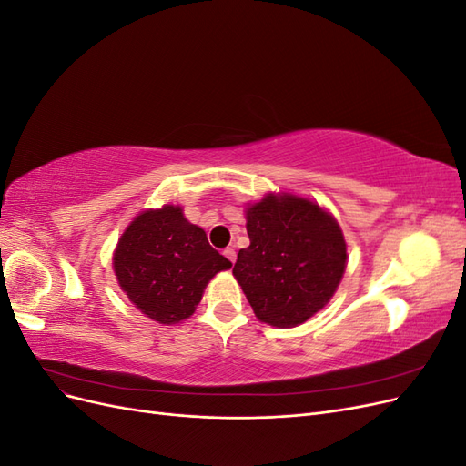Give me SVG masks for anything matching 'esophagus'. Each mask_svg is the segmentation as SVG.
Listing matches in <instances>:
<instances>
[{"mask_svg":"<svg viewBox=\"0 0 466 466\" xmlns=\"http://www.w3.org/2000/svg\"><path fill=\"white\" fill-rule=\"evenodd\" d=\"M223 255H225V258H228L229 262H233V264H235V260H237V252H235V248H231V247H229V248H225V250H223Z\"/></svg>","mask_w":466,"mask_h":466,"instance_id":"obj_1","label":"esophagus"}]
</instances>
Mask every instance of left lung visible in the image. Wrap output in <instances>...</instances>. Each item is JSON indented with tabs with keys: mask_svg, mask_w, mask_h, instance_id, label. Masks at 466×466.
Returning a JSON list of instances; mask_svg holds the SVG:
<instances>
[{
	"mask_svg": "<svg viewBox=\"0 0 466 466\" xmlns=\"http://www.w3.org/2000/svg\"><path fill=\"white\" fill-rule=\"evenodd\" d=\"M250 245L233 276L260 322L293 329L332 299L346 272L348 245L327 208L291 192H268L245 208Z\"/></svg>",
	"mask_w": 466,
	"mask_h": 466,
	"instance_id": "obj_1",
	"label": "left lung"
}]
</instances>
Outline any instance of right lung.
<instances>
[{
    "label": "right lung",
    "mask_w": 466,
    "mask_h": 466,
    "mask_svg": "<svg viewBox=\"0 0 466 466\" xmlns=\"http://www.w3.org/2000/svg\"><path fill=\"white\" fill-rule=\"evenodd\" d=\"M231 266L175 204L139 211L112 255V270L126 298L165 327L190 319L209 279Z\"/></svg>",
    "instance_id": "obj_1"
}]
</instances>
